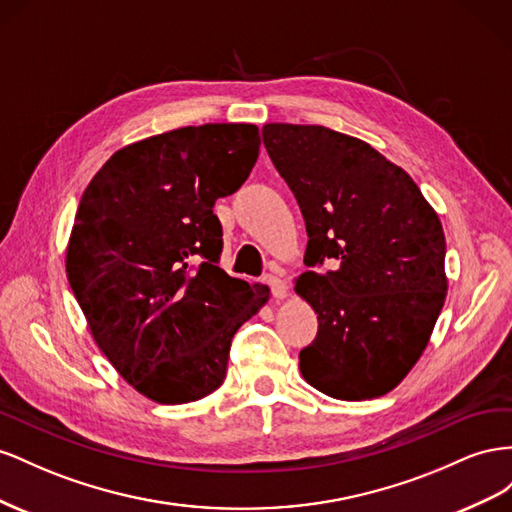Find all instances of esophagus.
Wrapping results in <instances>:
<instances>
[{"label": "esophagus", "mask_w": 512, "mask_h": 512, "mask_svg": "<svg viewBox=\"0 0 512 512\" xmlns=\"http://www.w3.org/2000/svg\"><path fill=\"white\" fill-rule=\"evenodd\" d=\"M266 283L270 285V291H272V296H274L276 300L287 298V283H285L283 279H279V276H276V274H268V276H266Z\"/></svg>", "instance_id": "1"}]
</instances>
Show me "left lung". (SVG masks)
Returning a JSON list of instances; mask_svg holds the SVG:
<instances>
[{"instance_id": "obj_1", "label": "left lung", "mask_w": 512, "mask_h": 512, "mask_svg": "<svg viewBox=\"0 0 512 512\" xmlns=\"http://www.w3.org/2000/svg\"><path fill=\"white\" fill-rule=\"evenodd\" d=\"M264 145L309 233L296 291L319 330L302 377L341 401L399 386L425 352L448 279L440 218L416 182L369 143L326 126L266 124ZM330 260L333 268H316Z\"/></svg>"}]
</instances>
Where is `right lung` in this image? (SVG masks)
Here are the masks:
<instances>
[{
    "label": "right lung",
    "mask_w": 512,
    "mask_h": 512,
    "mask_svg": "<svg viewBox=\"0 0 512 512\" xmlns=\"http://www.w3.org/2000/svg\"><path fill=\"white\" fill-rule=\"evenodd\" d=\"M255 124L169 130L115 152L87 184L66 274L96 345L156 403L208 397L223 384L233 334L270 298L218 259V197L259 156Z\"/></svg>",
    "instance_id": "right-lung-1"
}]
</instances>
